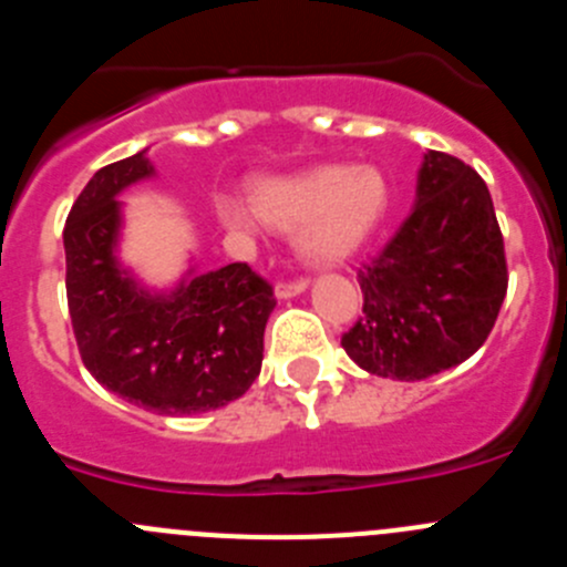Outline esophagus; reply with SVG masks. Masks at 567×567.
<instances>
[{
	"label": "esophagus",
	"mask_w": 567,
	"mask_h": 567,
	"mask_svg": "<svg viewBox=\"0 0 567 567\" xmlns=\"http://www.w3.org/2000/svg\"><path fill=\"white\" fill-rule=\"evenodd\" d=\"M309 289V280H280V284H275V298L278 300H289V298H298V295H303Z\"/></svg>",
	"instance_id": "esophagus-1"
}]
</instances>
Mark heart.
Segmentation results:
<instances>
[{"mask_svg": "<svg viewBox=\"0 0 567 567\" xmlns=\"http://www.w3.org/2000/svg\"><path fill=\"white\" fill-rule=\"evenodd\" d=\"M389 209V184L374 167L318 164L269 175L249 187V207L233 195L215 198V218L233 238H249L258 221L292 233L309 267H338L369 244Z\"/></svg>", "mask_w": 567, "mask_h": 567, "instance_id": "1", "label": "heart"}]
</instances>
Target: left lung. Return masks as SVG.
<instances>
[{
  "mask_svg": "<svg viewBox=\"0 0 567 567\" xmlns=\"http://www.w3.org/2000/svg\"><path fill=\"white\" fill-rule=\"evenodd\" d=\"M358 280L363 318L340 343L363 372L425 380L468 360L508 289L503 233L483 178L429 150L412 215Z\"/></svg>",
  "mask_w": 567,
  "mask_h": 567,
  "instance_id": "obj_1",
  "label": "left lung"
}]
</instances>
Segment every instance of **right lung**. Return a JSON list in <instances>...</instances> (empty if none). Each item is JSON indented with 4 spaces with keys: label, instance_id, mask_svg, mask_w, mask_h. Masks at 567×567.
Segmentation results:
<instances>
[{
    "label": "right lung",
    "instance_id": "obj_1",
    "mask_svg": "<svg viewBox=\"0 0 567 567\" xmlns=\"http://www.w3.org/2000/svg\"><path fill=\"white\" fill-rule=\"evenodd\" d=\"M147 147L99 169L64 224L68 307L87 372L127 403L189 417L233 403L260 374L272 287L247 264L202 272L195 258L169 287L122 260L130 187L153 182Z\"/></svg>",
    "mask_w": 567,
    "mask_h": 567
}]
</instances>
